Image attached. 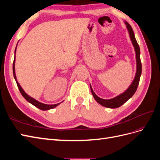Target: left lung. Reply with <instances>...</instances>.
<instances>
[{
  "instance_id": "left-lung-1",
  "label": "left lung",
  "mask_w": 160,
  "mask_h": 160,
  "mask_svg": "<svg viewBox=\"0 0 160 160\" xmlns=\"http://www.w3.org/2000/svg\"><path fill=\"white\" fill-rule=\"evenodd\" d=\"M125 24L128 28L130 39L132 41L133 46L134 47L135 52V59H136V72H135V75L132 84L129 85V88L125 90L123 93H121L120 95L116 96L115 98L110 99H103L99 98V97L94 93V91L90 85L91 93L95 101L100 105H103V107L108 108H111V109L118 108L120 107V106H122L123 103L126 102L128 99H129L131 98H132L138 89V87L139 83L140 77H141V75H142V62H141V60H140L139 47V45L138 44L136 39H135V37L132 27H131L129 24L126 21H125Z\"/></svg>"
}]
</instances>
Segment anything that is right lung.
<instances>
[{"label": "right lung", "mask_w": 160, "mask_h": 160, "mask_svg": "<svg viewBox=\"0 0 160 160\" xmlns=\"http://www.w3.org/2000/svg\"><path fill=\"white\" fill-rule=\"evenodd\" d=\"M16 49H17V47H16V49H15V51H14V62H13V65H12V71H13V75H14V79H15L16 82H17V86H18V88L19 89V91H20L21 93L22 94V95L23 96V98H25L28 102H29L30 103H31L32 105H33L34 106H35L36 108L40 109L41 110H43V111H46V110H49V109H53L56 108L57 105H59L61 103H57V104H54V105H47V104H44L42 103H41L39 102V101H38L37 100L35 99L34 98H31V96H29L28 95H27L25 91H24L22 89V88H21V86L20 85V84L18 83V82L17 81V77H16V74H15V68H14V66H15V53H16Z\"/></svg>", "instance_id": "1"}]
</instances>
